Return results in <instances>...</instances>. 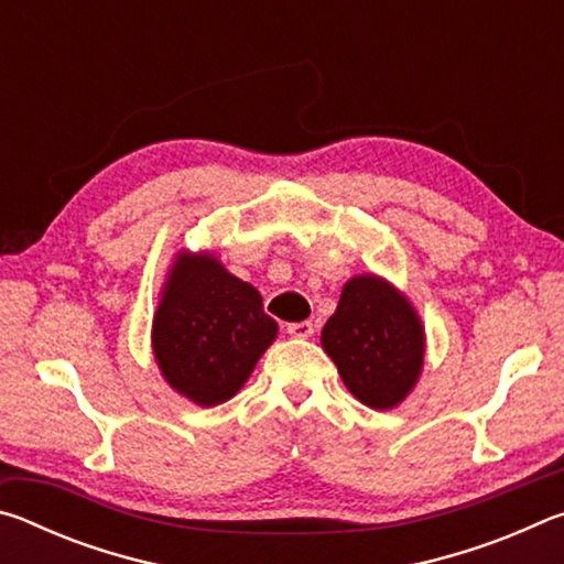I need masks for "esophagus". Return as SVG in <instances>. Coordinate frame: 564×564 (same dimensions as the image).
<instances>
[{"label":"esophagus","instance_id":"esophagus-1","mask_svg":"<svg viewBox=\"0 0 564 564\" xmlns=\"http://www.w3.org/2000/svg\"><path fill=\"white\" fill-rule=\"evenodd\" d=\"M285 330H289L293 338H311L313 336V323L311 321L289 323V326H285Z\"/></svg>","mask_w":564,"mask_h":564}]
</instances>
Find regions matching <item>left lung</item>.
Returning <instances> with one entry per match:
<instances>
[{
  "label": "left lung",
  "mask_w": 564,
  "mask_h": 564,
  "mask_svg": "<svg viewBox=\"0 0 564 564\" xmlns=\"http://www.w3.org/2000/svg\"><path fill=\"white\" fill-rule=\"evenodd\" d=\"M343 383L376 410L398 405L423 368V326L410 303L376 275L346 283L321 333Z\"/></svg>",
  "instance_id": "obj_1"
}]
</instances>
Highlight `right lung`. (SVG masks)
I'll list each match as a JSON object with an SVG mask.
<instances>
[{"instance_id": "right-lung-1", "label": "right lung", "mask_w": 564, "mask_h": 564, "mask_svg": "<svg viewBox=\"0 0 564 564\" xmlns=\"http://www.w3.org/2000/svg\"><path fill=\"white\" fill-rule=\"evenodd\" d=\"M275 330L253 285L212 256H181L154 318V352L171 388L218 405L246 383Z\"/></svg>"}]
</instances>
